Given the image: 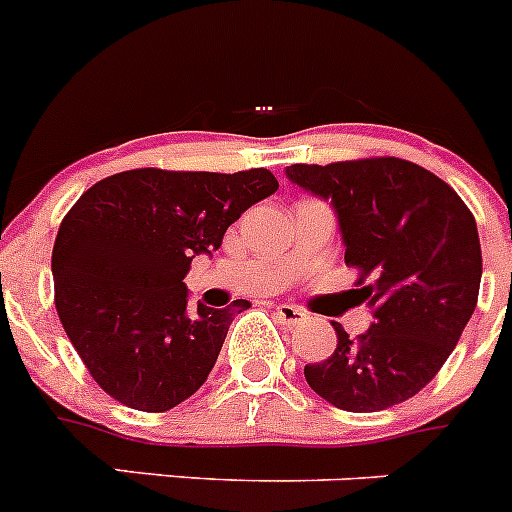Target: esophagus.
<instances>
[{
    "label": "esophagus",
    "mask_w": 512,
    "mask_h": 512,
    "mask_svg": "<svg viewBox=\"0 0 512 512\" xmlns=\"http://www.w3.org/2000/svg\"><path fill=\"white\" fill-rule=\"evenodd\" d=\"M275 318H278L283 326H300V323H305V318H308V313H305L303 308H298V305H288V303H280L275 305Z\"/></svg>",
    "instance_id": "34e87169"
}]
</instances>
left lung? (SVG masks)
<instances>
[{
  "label": "left lung",
  "instance_id": "left-lung-1",
  "mask_svg": "<svg viewBox=\"0 0 512 512\" xmlns=\"http://www.w3.org/2000/svg\"><path fill=\"white\" fill-rule=\"evenodd\" d=\"M288 179L331 199L358 303L374 308L366 333L336 328V351L305 366L310 389L346 412L412 399L437 376L477 305V224L447 181L396 156L293 164Z\"/></svg>",
  "mask_w": 512,
  "mask_h": 512
}]
</instances>
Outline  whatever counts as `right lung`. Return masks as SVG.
<instances>
[{
    "mask_svg": "<svg viewBox=\"0 0 512 512\" xmlns=\"http://www.w3.org/2000/svg\"><path fill=\"white\" fill-rule=\"evenodd\" d=\"M278 186L267 169H131L73 204L52 247L55 308L105 394L138 412H169L207 381L233 308L247 300L189 308L186 272Z\"/></svg>",
    "mask_w": 512,
    "mask_h": 512,
    "instance_id": "obj_1",
    "label": "right lung"
}]
</instances>
